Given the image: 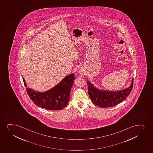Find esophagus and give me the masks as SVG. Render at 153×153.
<instances>
[{
  "label": "esophagus",
  "instance_id": "obj_1",
  "mask_svg": "<svg viewBox=\"0 0 153 153\" xmlns=\"http://www.w3.org/2000/svg\"><path fill=\"white\" fill-rule=\"evenodd\" d=\"M79 74H80V75L81 76H84L85 75V72L83 71V70H80L79 71Z\"/></svg>",
  "mask_w": 153,
  "mask_h": 153
}]
</instances>
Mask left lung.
Masks as SVG:
<instances>
[{
	"mask_svg": "<svg viewBox=\"0 0 153 153\" xmlns=\"http://www.w3.org/2000/svg\"><path fill=\"white\" fill-rule=\"evenodd\" d=\"M134 79L129 87L120 90L109 91L98 89L90 81L87 82L88 94L95 105L100 108H108L121 103L129 95L133 88Z\"/></svg>",
	"mask_w": 153,
	"mask_h": 153,
	"instance_id": "obj_1",
	"label": "left lung"
}]
</instances>
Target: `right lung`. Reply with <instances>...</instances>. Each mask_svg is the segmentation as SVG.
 <instances>
[{"instance_id": "obj_1", "label": "right lung", "mask_w": 153, "mask_h": 153, "mask_svg": "<svg viewBox=\"0 0 153 153\" xmlns=\"http://www.w3.org/2000/svg\"><path fill=\"white\" fill-rule=\"evenodd\" d=\"M74 73L65 76L55 87L44 92H37L27 88L26 82L23 77L27 92L30 99L36 106L50 110H59L68 105L72 85L75 80Z\"/></svg>"}]
</instances>
